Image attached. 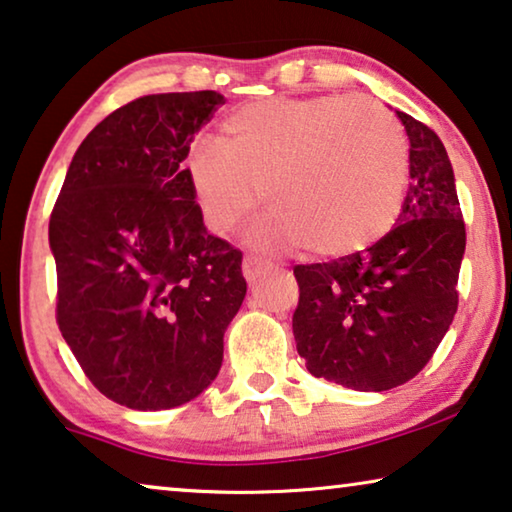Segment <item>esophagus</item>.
Returning a JSON list of instances; mask_svg holds the SVG:
<instances>
[{
	"label": "esophagus",
	"instance_id": "obj_1",
	"mask_svg": "<svg viewBox=\"0 0 512 512\" xmlns=\"http://www.w3.org/2000/svg\"><path fill=\"white\" fill-rule=\"evenodd\" d=\"M268 270H272V265L258 256H247L242 263V272L247 281H258Z\"/></svg>",
	"mask_w": 512,
	"mask_h": 512
}]
</instances>
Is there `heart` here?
I'll list each match as a JSON object with an SVG mask.
<instances>
[{
    "label": "heart",
    "mask_w": 512,
    "mask_h": 512,
    "mask_svg": "<svg viewBox=\"0 0 512 512\" xmlns=\"http://www.w3.org/2000/svg\"><path fill=\"white\" fill-rule=\"evenodd\" d=\"M189 189L212 233L233 231L258 201L261 238L311 254H360L390 233L409 184V138L381 103L346 96L270 99L235 110L219 145L187 161Z\"/></svg>",
    "instance_id": "obj_1"
}]
</instances>
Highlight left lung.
Returning a JSON list of instances; mask_svg holds the SVG:
<instances>
[{"instance_id":"left-lung-1","label":"left lung","mask_w":512,"mask_h":512,"mask_svg":"<svg viewBox=\"0 0 512 512\" xmlns=\"http://www.w3.org/2000/svg\"><path fill=\"white\" fill-rule=\"evenodd\" d=\"M409 136V175L397 226L360 251L295 265L293 335L316 379L383 392L411 381L453 323L466 228L441 138L395 110Z\"/></svg>"}]
</instances>
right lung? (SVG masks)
<instances>
[{
    "label": "right lung",
    "mask_w": 512,
    "mask_h": 512,
    "mask_svg": "<svg viewBox=\"0 0 512 512\" xmlns=\"http://www.w3.org/2000/svg\"><path fill=\"white\" fill-rule=\"evenodd\" d=\"M226 99L147 94L80 143L50 214L57 325L94 388L136 411L217 379L247 293L242 251L207 233L184 159Z\"/></svg>",
    "instance_id": "1"
}]
</instances>
